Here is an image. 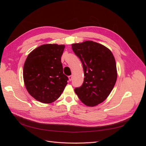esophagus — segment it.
Returning <instances> with one entry per match:
<instances>
[{
	"instance_id": "obj_1",
	"label": "esophagus",
	"mask_w": 146,
	"mask_h": 146,
	"mask_svg": "<svg viewBox=\"0 0 146 146\" xmlns=\"http://www.w3.org/2000/svg\"><path fill=\"white\" fill-rule=\"evenodd\" d=\"M68 78H69V80L70 82V81L72 80V76H70L68 77Z\"/></svg>"
}]
</instances>
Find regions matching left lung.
<instances>
[{"label":"left lung","mask_w":146,"mask_h":146,"mask_svg":"<svg viewBox=\"0 0 146 146\" xmlns=\"http://www.w3.org/2000/svg\"><path fill=\"white\" fill-rule=\"evenodd\" d=\"M74 52L81 60L84 81L75 92L82 102L94 107L106 100L116 82L115 58L108 48L101 44L86 41L72 44Z\"/></svg>","instance_id":"left-lung-1"}]
</instances>
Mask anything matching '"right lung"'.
Listing matches in <instances>:
<instances>
[{
  "label": "right lung",
  "instance_id": "obj_1",
  "mask_svg": "<svg viewBox=\"0 0 146 146\" xmlns=\"http://www.w3.org/2000/svg\"><path fill=\"white\" fill-rule=\"evenodd\" d=\"M65 46L46 44L29 54L23 68L24 85L34 99L43 104L58 99L68 84L61 61Z\"/></svg>",
  "mask_w": 146,
  "mask_h": 146
}]
</instances>
